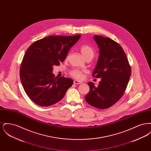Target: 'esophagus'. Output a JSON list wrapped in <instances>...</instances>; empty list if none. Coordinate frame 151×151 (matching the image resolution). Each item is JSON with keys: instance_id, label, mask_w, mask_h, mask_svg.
I'll return each mask as SVG.
<instances>
[{"instance_id": "1", "label": "esophagus", "mask_w": 151, "mask_h": 151, "mask_svg": "<svg viewBox=\"0 0 151 151\" xmlns=\"http://www.w3.org/2000/svg\"><path fill=\"white\" fill-rule=\"evenodd\" d=\"M73 83H74L75 84H81L83 83H82L81 81H78V80H74V81H73Z\"/></svg>"}]
</instances>
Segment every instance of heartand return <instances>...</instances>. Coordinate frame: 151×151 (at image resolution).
<instances>
[{
    "label": "heart",
    "mask_w": 151,
    "mask_h": 151,
    "mask_svg": "<svg viewBox=\"0 0 151 151\" xmlns=\"http://www.w3.org/2000/svg\"><path fill=\"white\" fill-rule=\"evenodd\" d=\"M80 50L83 57L86 59L87 58L93 57L94 50L93 48L88 45H83L80 47ZM70 57V54H68L66 57V59H68ZM70 74L72 75L73 77L78 79H80L82 78L83 73L82 71L79 70H73L70 72Z\"/></svg>",
    "instance_id": "heart-1"
}]
</instances>
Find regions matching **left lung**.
Returning a JSON list of instances; mask_svg holds the SVG:
<instances>
[{
  "instance_id": "1",
  "label": "left lung",
  "mask_w": 151,
  "mask_h": 151,
  "mask_svg": "<svg viewBox=\"0 0 151 151\" xmlns=\"http://www.w3.org/2000/svg\"><path fill=\"white\" fill-rule=\"evenodd\" d=\"M100 55L92 75L100 78L97 87L88 82L89 92L85 100L91 106L100 109L111 107L124 93L129 77L131 67L126 55L120 45L113 40L94 36Z\"/></svg>"
}]
</instances>
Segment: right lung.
Wrapping results in <instances>:
<instances>
[{"mask_svg":"<svg viewBox=\"0 0 151 151\" xmlns=\"http://www.w3.org/2000/svg\"><path fill=\"white\" fill-rule=\"evenodd\" d=\"M81 36H52L32 44L23 58L20 70L22 86L28 96L41 106H50L61 100L73 80L52 73L54 65L63 62Z\"/></svg>","mask_w":151,"mask_h":151,"instance_id":"right-lung-1","label":"right lung"}]
</instances>
